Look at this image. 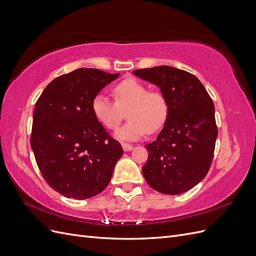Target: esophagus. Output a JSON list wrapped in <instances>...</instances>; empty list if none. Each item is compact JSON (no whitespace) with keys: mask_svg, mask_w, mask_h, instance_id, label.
Masks as SVG:
<instances>
[{"mask_svg":"<svg viewBox=\"0 0 256 256\" xmlns=\"http://www.w3.org/2000/svg\"><path fill=\"white\" fill-rule=\"evenodd\" d=\"M122 150L125 152H129L134 148V146L128 144V143H122Z\"/></svg>","mask_w":256,"mask_h":256,"instance_id":"34e87169","label":"esophagus"}]
</instances>
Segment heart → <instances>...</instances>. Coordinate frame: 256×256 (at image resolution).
I'll use <instances>...</instances> for the list:
<instances>
[{
  "mask_svg": "<svg viewBox=\"0 0 256 256\" xmlns=\"http://www.w3.org/2000/svg\"><path fill=\"white\" fill-rule=\"evenodd\" d=\"M114 98L99 94L92 102L96 118L108 129L118 127L127 110L129 118L115 132V136L124 141H134L146 131L154 132L164 125L168 104L166 96L159 90H148L145 85L134 79H126L115 85Z\"/></svg>",
  "mask_w": 256,
  "mask_h": 256,
  "instance_id": "1",
  "label": "heart"
}]
</instances>
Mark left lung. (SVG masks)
Segmentation results:
<instances>
[{"label": "left lung", "instance_id": "obj_1", "mask_svg": "<svg viewBox=\"0 0 256 256\" xmlns=\"http://www.w3.org/2000/svg\"><path fill=\"white\" fill-rule=\"evenodd\" d=\"M134 74L158 85L168 104L164 127L145 146L144 178L158 192L180 194L202 180L212 166L218 136L212 99L196 76L182 69L158 66Z\"/></svg>", "mask_w": 256, "mask_h": 256}]
</instances>
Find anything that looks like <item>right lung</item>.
Here are the masks:
<instances>
[{"label":"right lung","instance_id":"obj_1","mask_svg":"<svg viewBox=\"0 0 256 256\" xmlns=\"http://www.w3.org/2000/svg\"><path fill=\"white\" fill-rule=\"evenodd\" d=\"M120 74L79 68L51 81L35 104L30 146L44 180L66 198L84 200L106 189L122 156L92 102Z\"/></svg>","mask_w":256,"mask_h":256}]
</instances>
